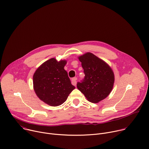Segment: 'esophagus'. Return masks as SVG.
Returning a JSON list of instances; mask_svg holds the SVG:
<instances>
[{
    "mask_svg": "<svg viewBox=\"0 0 149 149\" xmlns=\"http://www.w3.org/2000/svg\"><path fill=\"white\" fill-rule=\"evenodd\" d=\"M77 77H74L72 78L71 79V83L74 86H76V84H77Z\"/></svg>",
    "mask_w": 149,
    "mask_h": 149,
    "instance_id": "34e87169",
    "label": "esophagus"
}]
</instances>
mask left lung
<instances>
[{
	"instance_id": "1",
	"label": "left lung",
	"mask_w": 149,
	"mask_h": 149,
	"mask_svg": "<svg viewBox=\"0 0 149 149\" xmlns=\"http://www.w3.org/2000/svg\"><path fill=\"white\" fill-rule=\"evenodd\" d=\"M78 59L85 77L77 82V87L90 102L97 103L111 93L114 82V72L107 63L92 53L87 52Z\"/></svg>"
}]
</instances>
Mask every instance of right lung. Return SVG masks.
Listing matches in <instances>:
<instances>
[{"label":"right lung","instance_id":"obj_1","mask_svg":"<svg viewBox=\"0 0 149 149\" xmlns=\"http://www.w3.org/2000/svg\"><path fill=\"white\" fill-rule=\"evenodd\" d=\"M67 61L51 58L36 70L33 76V89L39 98L51 106L64 102L75 89L67 72L64 70Z\"/></svg>","mask_w":149,"mask_h":149}]
</instances>
